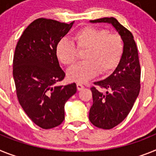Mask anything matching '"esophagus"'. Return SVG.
I'll use <instances>...</instances> for the list:
<instances>
[{
    "label": "esophagus",
    "instance_id": "34e87169",
    "mask_svg": "<svg viewBox=\"0 0 156 156\" xmlns=\"http://www.w3.org/2000/svg\"><path fill=\"white\" fill-rule=\"evenodd\" d=\"M77 89L80 91V90H82V89H84V86L81 83H77Z\"/></svg>",
    "mask_w": 156,
    "mask_h": 156
}]
</instances>
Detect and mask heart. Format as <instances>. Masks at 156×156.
Wrapping results in <instances>:
<instances>
[{
	"label": "heart",
	"instance_id": "obj_1",
	"mask_svg": "<svg viewBox=\"0 0 156 156\" xmlns=\"http://www.w3.org/2000/svg\"><path fill=\"white\" fill-rule=\"evenodd\" d=\"M73 42L62 38L55 45V55L65 66H71L78 59V52H83L85 61L78 63L67 72L69 80L86 82L115 68L123 53L124 44L121 36L110 34L106 29L84 27L72 35ZM76 47H75V46Z\"/></svg>",
	"mask_w": 156,
	"mask_h": 156
}]
</instances>
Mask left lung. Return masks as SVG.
<instances>
[{"label": "left lung", "instance_id": "1", "mask_svg": "<svg viewBox=\"0 0 156 156\" xmlns=\"http://www.w3.org/2000/svg\"><path fill=\"white\" fill-rule=\"evenodd\" d=\"M90 23H108L113 26L124 44L123 53L115 70L110 76L94 85L106 89V93L92 87L93 105L89 119L98 128L110 129L126 118L140 89V66L133 36L116 19L101 18Z\"/></svg>", "mask_w": 156, "mask_h": 156}]
</instances>
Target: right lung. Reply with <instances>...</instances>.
Here are the masks:
<instances>
[{
	"instance_id": "1",
	"label": "right lung",
	"mask_w": 156,
	"mask_h": 156,
	"mask_svg": "<svg viewBox=\"0 0 156 156\" xmlns=\"http://www.w3.org/2000/svg\"><path fill=\"white\" fill-rule=\"evenodd\" d=\"M73 24L37 19L26 28L15 50L13 78L19 102L28 117L45 129L63 122L65 104L77 92L75 83L57 86L65 73L55 52Z\"/></svg>"
}]
</instances>
